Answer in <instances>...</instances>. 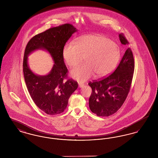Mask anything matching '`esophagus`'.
Wrapping results in <instances>:
<instances>
[{
	"instance_id": "1",
	"label": "esophagus",
	"mask_w": 158,
	"mask_h": 158,
	"mask_svg": "<svg viewBox=\"0 0 158 158\" xmlns=\"http://www.w3.org/2000/svg\"><path fill=\"white\" fill-rule=\"evenodd\" d=\"M84 85L82 83H79V88H83Z\"/></svg>"
}]
</instances>
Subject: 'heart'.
<instances>
[{
    "mask_svg": "<svg viewBox=\"0 0 158 158\" xmlns=\"http://www.w3.org/2000/svg\"><path fill=\"white\" fill-rule=\"evenodd\" d=\"M75 44L69 43L63 49V58L68 66L74 68L85 58V64L71 72V75L84 82L95 75L103 77L110 73L120 58L118 45L100 34H87L77 38Z\"/></svg>",
    "mask_w": 158,
    "mask_h": 158,
    "instance_id": "heart-1",
    "label": "heart"
}]
</instances>
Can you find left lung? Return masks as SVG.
Wrapping results in <instances>:
<instances>
[{
    "label": "left lung",
    "mask_w": 158,
    "mask_h": 158,
    "mask_svg": "<svg viewBox=\"0 0 158 158\" xmlns=\"http://www.w3.org/2000/svg\"><path fill=\"white\" fill-rule=\"evenodd\" d=\"M122 44H128L123 34H119ZM135 60L128 47L115 71L105 78L88 83L92 88L89 99L90 111L99 117H108L116 113L127 97L133 79Z\"/></svg>",
    "instance_id": "left-lung-1"
}]
</instances>
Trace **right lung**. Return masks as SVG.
I'll return each mask as SVG.
<instances>
[{
	"mask_svg": "<svg viewBox=\"0 0 158 158\" xmlns=\"http://www.w3.org/2000/svg\"><path fill=\"white\" fill-rule=\"evenodd\" d=\"M77 29L65 23L53 27L32 38L26 46L23 61V72L31 97L38 107L49 115L63 113L70 95L77 88V82L67 79L68 69L62 52L68 40ZM45 49L51 54L55 64L50 73L44 76L35 75L27 64L28 55L35 50Z\"/></svg>",
	"mask_w": 158,
	"mask_h": 158,
	"instance_id": "1",
	"label": "right lung"
}]
</instances>
